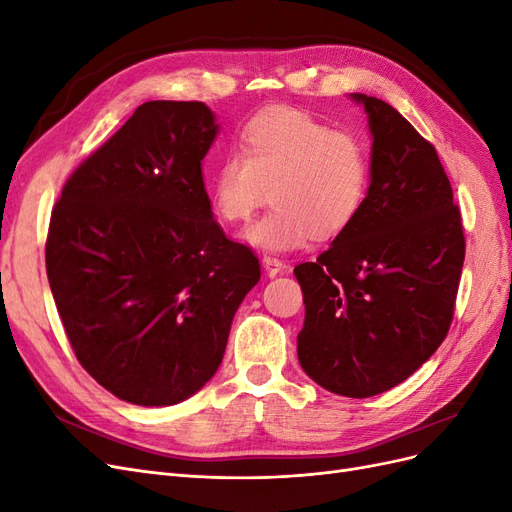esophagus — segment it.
<instances>
[{
	"label": "esophagus",
	"mask_w": 512,
	"mask_h": 512,
	"mask_svg": "<svg viewBox=\"0 0 512 512\" xmlns=\"http://www.w3.org/2000/svg\"><path fill=\"white\" fill-rule=\"evenodd\" d=\"M262 267H265L267 275L269 277H275L277 273L284 271V260L280 256H273V254H265V258H262Z\"/></svg>",
	"instance_id": "esophagus-1"
}]
</instances>
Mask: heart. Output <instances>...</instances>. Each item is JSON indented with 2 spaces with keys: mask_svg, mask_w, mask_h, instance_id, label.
I'll return each instance as SVG.
<instances>
[{
  "mask_svg": "<svg viewBox=\"0 0 512 512\" xmlns=\"http://www.w3.org/2000/svg\"><path fill=\"white\" fill-rule=\"evenodd\" d=\"M371 188V156L363 138L333 130L299 108H269L245 123L209 183L215 218L239 226L273 207L243 232L269 252H286L316 237L335 239L359 218Z\"/></svg>",
  "mask_w": 512,
  "mask_h": 512,
  "instance_id": "b5f03b06",
  "label": "heart"
}]
</instances>
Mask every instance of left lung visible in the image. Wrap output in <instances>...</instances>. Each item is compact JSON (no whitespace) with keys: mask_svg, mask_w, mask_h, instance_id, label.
<instances>
[{"mask_svg":"<svg viewBox=\"0 0 512 512\" xmlns=\"http://www.w3.org/2000/svg\"><path fill=\"white\" fill-rule=\"evenodd\" d=\"M352 100L374 138L367 203L294 275L305 303L301 367L322 389L361 399L410 378L444 342L466 239L436 147L391 104Z\"/></svg>","mask_w":512,"mask_h":512,"instance_id":"8db88e82","label":"left lung"}]
</instances>
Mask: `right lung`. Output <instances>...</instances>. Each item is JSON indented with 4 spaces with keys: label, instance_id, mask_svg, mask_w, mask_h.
<instances>
[{
    "label": "right lung",
    "instance_id": "right-lung-1",
    "mask_svg": "<svg viewBox=\"0 0 512 512\" xmlns=\"http://www.w3.org/2000/svg\"><path fill=\"white\" fill-rule=\"evenodd\" d=\"M218 134L203 102H145L81 162L53 207L46 275L76 359L136 406H173L218 371L260 280L203 181Z\"/></svg>",
    "mask_w": 512,
    "mask_h": 512
}]
</instances>
